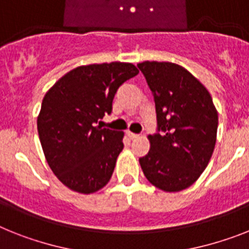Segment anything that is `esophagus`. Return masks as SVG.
Masks as SVG:
<instances>
[{
	"mask_svg": "<svg viewBox=\"0 0 249 249\" xmlns=\"http://www.w3.org/2000/svg\"><path fill=\"white\" fill-rule=\"evenodd\" d=\"M127 136H128L131 140H133V139H137V137H139V135H137V133L131 132V131H127Z\"/></svg>",
	"mask_w": 249,
	"mask_h": 249,
	"instance_id": "34e87169",
	"label": "esophagus"
}]
</instances>
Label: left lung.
Wrapping results in <instances>:
<instances>
[{"mask_svg": "<svg viewBox=\"0 0 249 249\" xmlns=\"http://www.w3.org/2000/svg\"><path fill=\"white\" fill-rule=\"evenodd\" d=\"M154 95L158 132L140 165L150 183L179 192L198 179L213 153L217 112L210 92L184 67L145 61L137 65Z\"/></svg>", "mask_w": 249, "mask_h": 249, "instance_id": "8db88e82", "label": "left lung"}]
</instances>
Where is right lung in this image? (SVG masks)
Masks as SVG:
<instances>
[{
    "mask_svg": "<svg viewBox=\"0 0 249 249\" xmlns=\"http://www.w3.org/2000/svg\"><path fill=\"white\" fill-rule=\"evenodd\" d=\"M137 73L132 63L80 66L43 98L39 140L48 165L70 190L89 195L109 182L123 149V132L95 124L112 112L118 88Z\"/></svg>",
    "mask_w": 249,
    "mask_h": 249,
    "instance_id": "obj_1",
    "label": "right lung"
}]
</instances>
